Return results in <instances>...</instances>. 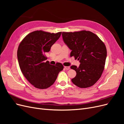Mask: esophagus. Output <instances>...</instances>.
<instances>
[{
    "instance_id": "1",
    "label": "esophagus",
    "mask_w": 124,
    "mask_h": 124,
    "mask_svg": "<svg viewBox=\"0 0 124 124\" xmlns=\"http://www.w3.org/2000/svg\"><path fill=\"white\" fill-rule=\"evenodd\" d=\"M64 68H65L66 70H69V69H70V67H69V66H65Z\"/></svg>"
}]
</instances>
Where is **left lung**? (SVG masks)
Listing matches in <instances>:
<instances>
[{"mask_svg": "<svg viewBox=\"0 0 124 124\" xmlns=\"http://www.w3.org/2000/svg\"><path fill=\"white\" fill-rule=\"evenodd\" d=\"M62 39L74 56L81 63L78 67L71 66L77 75L72 83L80 88L94 85L101 77L104 69L107 48L104 43L95 33L89 31L62 32Z\"/></svg>", "mask_w": 124, "mask_h": 124, "instance_id": "obj_1", "label": "left lung"}]
</instances>
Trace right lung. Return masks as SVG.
I'll use <instances>...</instances> for the list:
<instances>
[{"label": "right lung", "mask_w": 124, "mask_h": 124, "mask_svg": "<svg viewBox=\"0 0 124 124\" xmlns=\"http://www.w3.org/2000/svg\"><path fill=\"white\" fill-rule=\"evenodd\" d=\"M62 32L50 33L42 31L31 32L18 47V63L24 77L35 87L46 89L53 85L63 66L57 62L51 65L45 55L59 37Z\"/></svg>", "instance_id": "obj_1"}]
</instances>
